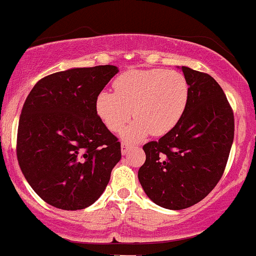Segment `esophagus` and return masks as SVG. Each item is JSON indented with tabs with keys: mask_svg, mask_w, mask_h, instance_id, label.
<instances>
[{
	"mask_svg": "<svg viewBox=\"0 0 256 256\" xmlns=\"http://www.w3.org/2000/svg\"><path fill=\"white\" fill-rule=\"evenodd\" d=\"M130 144H128V143H122V155H125V154H128V149H130Z\"/></svg>",
	"mask_w": 256,
	"mask_h": 256,
	"instance_id": "34e87169",
	"label": "esophagus"
}]
</instances>
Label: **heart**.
I'll use <instances>...</instances> for the list:
<instances>
[{
  "instance_id": "b5f03b06",
  "label": "heart",
  "mask_w": 256,
  "mask_h": 256,
  "mask_svg": "<svg viewBox=\"0 0 256 256\" xmlns=\"http://www.w3.org/2000/svg\"><path fill=\"white\" fill-rule=\"evenodd\" d=\"M113 91L96 98V113L110 131H122L130 140H140L152 132L161 136L171 131L183 116L189 101V84L182 73L167 70H131L114 80Z\"/></svg>"
}]
</instances>
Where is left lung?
I'll return each instance as SVG.
<instances>
[{
  "label": "left lung",
  "instance_id": "left-lung-1",
  "mask_svg": "<svg viewBox=\"0 0 256 256\" xmlns=\"http://www.w3.org/2000/svg\"><path fill=\"white\" fill-rule=\"evenodd\" d=\"M189 101L178 124L143 146L146 162L138 179L146 196L167 210H184L204 200L225 171L234 118L216 79L182 66Z\"/></svg>",
  "mask_w": 256,
  "mask_h": 256
}]
</instances>
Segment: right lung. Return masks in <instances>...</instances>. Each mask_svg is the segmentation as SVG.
Returning a JSON list of instances; mask_svg holds the SVG:
<instances>
[{
	"label": "right lung",
	"instance_id": "1",
	"mask_svg": "<svg viewBox=\"0 0 256 256\" xmlns=\"http://www.w3.org/2000/svg\"><path fill=\"white\" fill-rule=\"evenodd\" d=\"M118 71L104 64L52 73L38 80L26 98L16 158L26 180L46 204L83 210L104 192L122 146L95 104Z\"/></svg>",
	"mask_w": 256,
	"mask_h": 256
}]
</instances>
